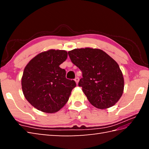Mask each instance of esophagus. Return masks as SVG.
Instances as JSON below:
<instances>
[{
  "label": "esophagus",
  "mask_w": 149,
  "mask_h": 149,
  "mask_svg": "<svg viewBox=\"0 0 149 149\" xmlns=\"http://www.w3.org/2000/svg\"><path fill=\"white\" fill-rule=\"evenodd\" d=\"M75 83H76V84H78L79 81V78L78 77H75Z\"/></svg>",
  "instance_id": "1"
}]
</instances>
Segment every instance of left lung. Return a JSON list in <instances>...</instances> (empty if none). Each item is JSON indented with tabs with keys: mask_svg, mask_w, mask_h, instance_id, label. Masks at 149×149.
Wrapping results in <instances>:
<instances>
[{
	"mask_svg": "<svg viewBox=\"0 0 149 149\" xmlns=\"http://www.w3.org/2000/svg\"><path fill=\"white\" fill-rule=\"evenodd\" d=\"M83 74L79 82L89 102L97 108L112 107L122 97L124 80L119 66L103 50L75 49L68 52Z\"/></svg>",
	"mask_w": 149,
	"mask_h": 149,
	"instance_id": "1",
	"label": "left lung"
}]
</instances>
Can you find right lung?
<instances>
[{"instance_id":"right-lung-1","label":"right lung","mask_w":149,"mask_h":149,"mask_svg":"<svg viewBox=\"0 0 149 149\" xmlns=\"http://www.w3.org/2000/svg\"><path fill=\"white\" fill-rule=\"evenodd\" d=\"M67 56L65 50H49L34 57L24 69L23 93L28 102L41 111H58L76 86L74 80L66 78L65 70L59 67Z\"/></svg>"}]
</instances>
